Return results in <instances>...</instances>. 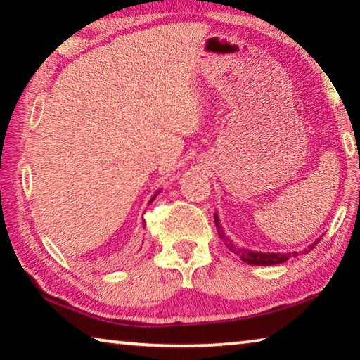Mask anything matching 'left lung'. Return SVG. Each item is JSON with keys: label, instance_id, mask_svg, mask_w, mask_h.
Wrapping results in <instances>:
<instances>
[{"label": "left lung", "instance_id": "obj_1", "mask_svg": "<svg viewBox=\"0 0 360 360\" xmlns=\"http://www.w3.org/2000/svg\"><path fill=\"white\" fill-rule=\"evenodd\" d=\"M214 222H216V229H217L219 238L224 240L225 246H227L233 254L240 255V259H241L243 262H246V264H249V265H260V266H265V265H279V264H283V262L289 260L290 257H297V255H298V252H283V254H281V252H254V251H249V249L238 248V246L235 245L233 241H231V240L229 238V236L224 235L221 224H219L217 214H214ZM319 240H321V238H319ZM319 240L311 243V245H309L307 249H304V252L311 251V249H313L316 245H318Z\"/></svg>", "mask_w": 360, "mask_h": 360}]
</instances>
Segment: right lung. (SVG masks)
<instances>
[{
	"label": "right lung",
	"instance_id": "obj_1",
	"mask_svg": "<svg viewBox=\"0 0 360 360\" xmlns=\"http://www.w3.org/2000/svg\"><path fill=\"white\" fill-rule=\"evenodd\" d=\"M154 198H155V197H152V198H150V202H149V203H152V202H154Z\"/></svg>",
	"mask_w": 360,
	"mask_h": 360
}]
</instances>
